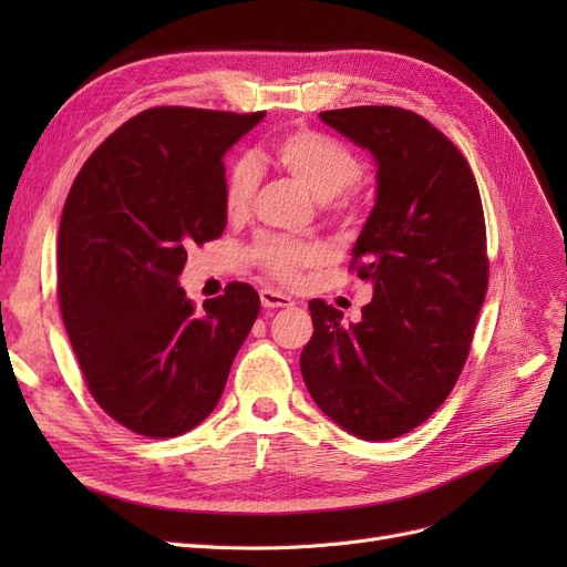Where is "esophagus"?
<instances>
[{
	"label": "esophagus",
	"instance_id": "obj_1",
	"mask_svg": "<svg viewBox=\"0 0 567 567\" xmlns=\"http://www.w3.org/2000/svg\"><path fill=\"white\" fill-rule=\"evenodd\" d=\"M260 300H262V305L265 307H290L293 305V300H290V296H286V293H279V290H274V288H262L260 290Z\"/></svg>",
	"mask_w": 567,
	"mask_h": 567
}]
</instances>
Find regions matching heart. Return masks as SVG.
<instances>
[{
	"label": "heart",
	"mask_w": 567,
	"mask_h": 567,
	"mask_svg": "<svg viewBox=\"0 0 567 567\" xmlns=\"http://www.w3.org/2000/svg\"><path fill=\"white\" fill-rule=\"evenodd\" d=\"M271 156L290 177H296L307 192L326 205H342L340 194H346L362 177V163L354 153L315 130H298L284 134L271 146ZM262 169L255 156L241 153L236 156L221 184V200L229 215H244L260 186ZM252 260L271 277L281 281H296L300 271L319 260V248L307 241H296L286 236H260L250 246Z\"/></svg>",
	"instance_id": "b5f03b06"
}]
</instances>
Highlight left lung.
Masks as SVG:
<instances>
[{
	"instance_id": "left-lung-1",
	"label": "left lung",
	"mask_w": 567,
	"mask_h": 567,
	"mask_svg": "<svg viewBox=\"0 0 567 567\" xmlns=\"http://www.w3.org/2000/svg\"><path fill=\"white\" fill-rule=\"evenodd\" d=\"M319 117L379 167L373 210L352 248L373 300L350 326L312 300L300 371L342 431L392 440L435 414L468 359L489 274L483 200L466 158L425 117L398 106Z\"/></svg>"
}]
</instances>
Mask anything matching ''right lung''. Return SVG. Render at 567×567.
<instances>
[{"label": "right lung", "mask_w": 567, "mask_h": 567, "mask_svg": "<svg viewBox=\"0 0 567 567\" xmlns=\"http://www.w3.org/2000/svg\"><path fill=\"white\" fill-rule=\"evenodd\" d=\"M265 113L148 109L82 165L59 227V302L96 404L146 437L210 416L260 312L229 284L203 312L179 288L186 248L227 227L225 153Z\"/></svg>", "instance_id": "right-lung-1"}]
</instances>
